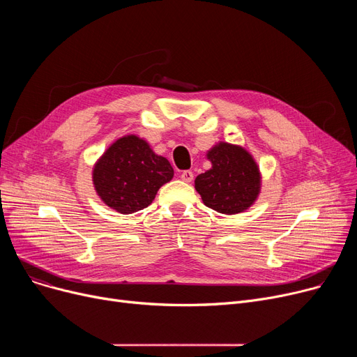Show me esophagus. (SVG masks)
Wrapping results in <instances>:
<instances>
[{
  "label": "esophagus",
  "mask_w": 357,
  "mask_h": 357,
  "mask_svg": "<svg viewBox=\"0 0 357 357\" xmlns=\"http://www.w3.org/2000/svg\"><path fill=\"white\" fill-rule=\"evenodd\" d=\"M181 178H182V181H185V182H191V181L194 179V174H192V171H183V172L181 174Z\"/></svg>",
  "instance_id": "esophagus-1"
}]
</instances>
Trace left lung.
Masks as SVG:
<instances>
[{"instance_id": "obj_1", "label": "left lung", "mask_w": 357, "mask_h": 357, "mask_svg": "<svg viewBox=\"0 0 357 357\" xmlns=\"http://www.w3.org/2000/svg\"><path fill=\"white\" fill-rule=\"evenodd\" d=\"M213 167L195 179V190L208 208L237 214L255 202L260 188L259 167L245 149L220 143L208 152Z\"/></svg>"}]
</instances>
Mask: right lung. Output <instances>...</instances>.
I'll return each instance as SVG.
<instances>
[{
    "label": "right lung",
    "mask_w": 357,
    "mask_h": 357,
    "mask_svg": "<svg viewBox=\"0 0 357 357\" xmlns=\"http://www.w3.org/2000/svg\"><path fill=\"white\" fill-rule=\"evenodd\" d=\"M174 176L167 159L158 156L137 136L112 143L93 167V185L101 199L121 214L149 207L158 190Z\"/></svg>",
    "instance_id": "add662e5"
}]
</instances>
